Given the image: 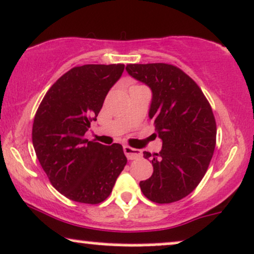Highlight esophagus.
Segmentation results:
<instances>
[{"label":"esophagus","mask_w":254,"mask_h":254,"mask_svg":"<svg viewBox=\"0 0 254 254\" xmlns=\"http://www.w3.org/2000/svg\"><path fill=\"white\" fill-rule=\"evenodd\" d=\"M124 152H125V154H126L127 159H129V160L138 159V158L141 157V152H140V150L129 147V146H124Z\"/></svg>","instance_id":"34e87169"}]
</instances>
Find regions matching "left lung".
I'll list each match as a JSON object with an SVG mask.
<instances>
[{"label":"left lung","mask_w":254,"mask_h":254,"mask_svg":"<svg viewBox=\"0 0 254 254\" xmlns=\"http://www.w3.org/2000/svg\"><path fill=\"white\" fill-rule=\"evenodd\" d=\"M127 72L152 90L148 116L162 151L144 152L153 174L140 182L145 197L172 203L189 195L204 177L216 144V122L204 94L181 68L165 63L128 64Z\"/></svg>","instance_id":"obj_1"}]
</instances>
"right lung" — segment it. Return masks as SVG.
Returning <instances> with one entry per match:
<instances>
[{
	"label": "right lung",
	"mask_w": 254,
	"mask_h": 254,
	"mask_svg": "<svg viewBox=\"0 0 254 254\" xmlns=\"http://www.w3.org/2000/svg\"><path fill=\"white\" fill-rule=\"evenodd\" d=\"M124 68V64L72 67L49 89L35 114L32 140L39 163L51 184L74 202H103L127 164L120 144L84 139Z\"/></svg>",
	"instance_id": "1"
}]
</instances>
